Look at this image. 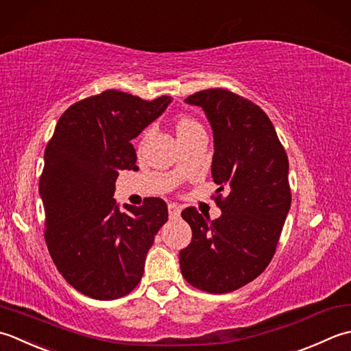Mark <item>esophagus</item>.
<instances>
[{"label":"esophagus","mask_w":351,"mask_h":351,"mask_svg":"<svg viewBox=\"0 0 351 351\" xmlns=\"http://www.w3.org/2000/svg\"><path fill=\"white\" fill-rule=\"evenodd\" d=\"M180 207H178L177 204H174V203H169L168 204V213H169V217L171 218H178V217H180Z\"/></svg>","instance_id":"esophagus-1"}]
</instances>
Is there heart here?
<instances>
[{
    "instance_id": "obj_1",
    "label": "heart",
    "mask_w": 351,
    "mask_h": 351,
    "mask_svg": "<svg viewBox=\"0 0 351 351\" xmlns=\"http://www.w3.org/2000/svg\"><path fill=\"white\" fill-rule=\"evenodd\" d=\"M202 125H199L194 118H189V117H183L177 121V125H176V132L177 136H183V134H188L192 133L195 130H199Z\"/></svg>"
}]
</instances>
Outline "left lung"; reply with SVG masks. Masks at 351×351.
Instances as JSON below:
<instances>
[{
  "mask_svg": "<svg viewBox=\"0 0 351 351\" xmlns=\"http://www.w3.org/2000/svg\"><path fill=\"white\" fill-rule=\"evenodd\" d=\"M184 101L202 107L210 123L212 177L223 213L210 221L195 207L182 212L192 239L180 252V269L194 288L226 294L254 280L273 259L291 207L289 162L257 104L219 88Z\"/></svg>",
  "mask_w": 351,
  "mask_h": 351,
  "instance_id": "obj_1",
  "label": "left lung"
}]
</instances>
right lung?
Returning a JSON list of instances; mask_svg holds the SVG:
<instances>
[{"instance_id":"right-lung-1","label":"right lung","mask_w":351,"mask_h":351,"mask_svg":"<svg viewBox=\"0 0 351 351\" xmlns=\"http://www.w3.org/2000/svg\"><path fill=\"white\" fill-rule=\"evenodd\" d=\"M171 101L167 95L145 101L104 90L66 109L45 148L39 194L48 252L63 278L90 298L132 292L154 236L168 221L162 198L119 210L113 194L119 171L138 169L132 139Z\"/></svg>"}]
</instances>
